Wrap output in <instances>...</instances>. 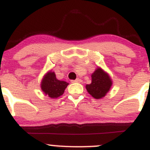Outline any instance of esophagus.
<instances>
[{"label": "esophagus", "instance_id": "1", "mask_svg": "<svg viewBox=\"0 0 150 150\" xmlns=\"http://www.w3.org/2000/svg\"><path fill=\"white\" fill-rule=\"evenodd\" d=\"M81 79L80 78H77L76 80L75 81H72V83H81Z\"/></svg>", "mask_w": 150, "mask_h": 150}]
</instances>
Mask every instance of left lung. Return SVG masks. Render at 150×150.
Wrapping results in <instances>:
<instances>
[{
  "mask_svg": "<svg viewBox=\"0 0 150 150\" xmlns=\"http://www.w3.org/2000/svg\"><path fill=\"white\" fill-rule=\"evenodd\" d=\"M112 81L107 72L98 67L91 74V83L86 86V88L94 99H100L110 91Z\"/></svg>",
  "mask_w": 150,
  "mask_h": 150,
  "instance_id": "obj_1",
  "label": "left lung"
}]
</instances>
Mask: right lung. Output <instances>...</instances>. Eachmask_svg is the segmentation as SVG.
I'll return each instance as SVG.
<instances>
[{
    "label": "right lung",
    "mask_w": 150,
    "mask_h": 150,
    "mask_svg": "<svg viewBox=\"0 0 150 150\" xmlns=\"http://www.w3.org/2000/svg\"><path fill=\"white\" fill-rule=\"evenodd\" d=\"M68 83L59 81L56 78L55 72L52 70L46 72L40 83V88L44 94L51 99H57L64 93Z\"/></svg>",
    "instance_id": "add662e5"
}]
</instances>
